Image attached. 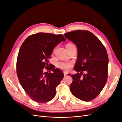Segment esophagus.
I'll return each mask as SVG.
<instances>
[{"instance_id":"obj_1","label":"esophagus","mask_w":122,"mask_h":122,"mask_svg":"<svg viewBox=\"0 0 122 122\" xmlns=\"http://www.w3.org/2000/svg\"><path fill=\"white\" fill-rule=\"evenodd\" d=\"M64 75H65V76L67 75V72H64Z\"/></svg>"}]
</instances>
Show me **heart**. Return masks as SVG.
<instances>
[{
    "label": "heart",
    "mask_w": 122,
    "mask_h": 122,
    "mask_svg": "<svg viewBox=\"0 0 122 122\" xmlns=\"http://www.w3.org/2000/svg\"><path fill=\"white\" fill-rule=\"evenodd\" d=\"M57 66L61 69L65 70V71H68L72 67V62L69 61H61L58 62Z\"/></svg>",
    "instance_id": "obj_1"
}]
</instances>
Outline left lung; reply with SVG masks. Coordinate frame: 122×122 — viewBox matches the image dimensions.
<instances>
[{"instance_id":"8db88e82","label":"left lung","mask_w":122,"mask_h":122,"mask_svg":"<svg viewBox=\"0 0 122 122\" xmlns=\"http://www.w3.org/2000/svg\"><path fill=\"white\" fill-rule=\"evenodd\" d=\"M64 36L74 43L78 50L74 66L77 73L68 74L73 78L70 90L81 100L91 101L100 93L107 81L108 57L106 50L89 31L77 30L66 33ZM83 71L86 73L83 74Z\"/></svg>"}]
</instances>
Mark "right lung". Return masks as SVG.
I'll return each mask as SVG.
<instances>
[{
  "label": "right lung",
  "mask_w": 122,
  "mask_h": 122,
  "mask_svg": "<svg viewBox=\"0 0 122 122\" xmlns=\"http://www.w3.org/2000/svg\"><path fill=\"white\" fill-rule=\"evenodd\" d=\"M66 40L61 35L39 32L29 36L22 44L17 57V74L21 86L33 101L45 103L55 97L56 88L64 75L58 68L48 67L47 59L54 48ZM45 67L53 72H44Z\"/></svg>",
  "instance_id": "right-lung-1"
}]
</instances>
